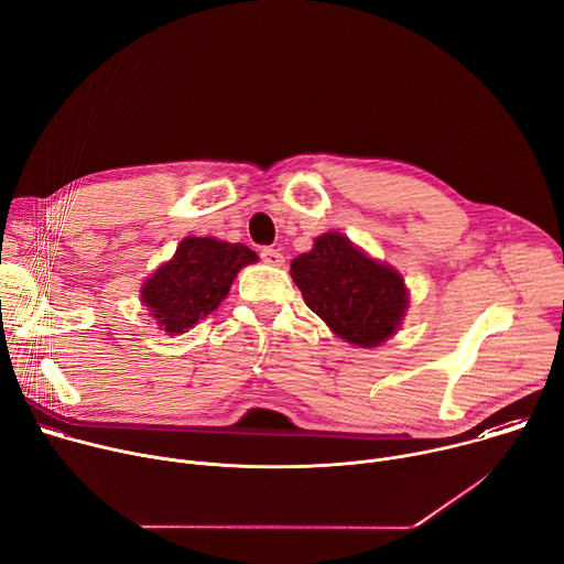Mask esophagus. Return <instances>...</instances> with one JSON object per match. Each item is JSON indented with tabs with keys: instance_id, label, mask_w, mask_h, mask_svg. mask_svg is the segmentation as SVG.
<instances>
[{
	"instance_id": "1",
	"label": "esophagus",
	"mask_w": 564,
	"mask_h": 564,
	"mask_svg": "<svg viewBox=\"0 0 564 564\" xmlns=\"http://www.w3.org/2000/svg\"><path fill=\"white\" fill-rule=\"evenodd\" d=\"M260 256H262V260H264L267 264H271V267H282V264H284V256L280 253V250H275V248L264 246V248L260 250Z\"/></svg>"
}]
</instances>
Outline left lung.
<instances>
[{
  "mask_svg": "<svg viewBox=\"0 0 564 564\" xmlns=\"http://www.w3.org/2000/svg\"><path fill=\"white\" fill-rule=\"evenodd\" d=\"M291 278L306 306L356 347H379L397 334L408 311L401 273L371 260L340 232L314 239L308 253L291 262Z\"/></svg>",
  "mask_w": 564,
  "mask_h": 564,
  "instance_id": "obj_1",
  "label": "left lung"
}]
</instances>
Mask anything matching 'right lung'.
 <instances>
[{"label":"right lung","instance_id":"add662e5","mask_svg":"<svg viewBox=\"0 0 564 564\" xmlns=\"http://www.w3.org/2000/svg\"><path fill=\"white\" fill-rule=\"evenodd\" d=\"M258 262L256 250L213 237H185L170 262L143 284L141 302L170 336L185 334L221 304L239 269Z\"/></svg>","mask_w":564,"mask_h":564}]
</instances>
